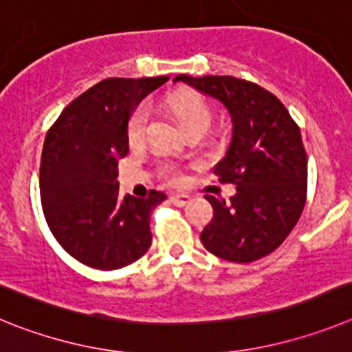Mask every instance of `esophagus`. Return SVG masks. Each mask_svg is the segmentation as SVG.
<instances>
[{
  "mask_svg": "<svg viewBox=\"0 0 352 352\" xmlns=\"http://www.w3.org/2000/svg\"><path fill=\"white\" fill-rule=\"evenodd\" d=\"M170 201L177 207H184L186 204L191 201V197H188V195H172V197H170Z\"/></svg>",
  "mask_w": 352,
  "mask_h": 352,
  "instance_id": "34e87169",
  "label": "esophagus"
}]
</instances>
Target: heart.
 <instances>
[{
  "label": "heart",
  "instance_id": "heart-1",
  "mask_svg": "<svg viewBox=\"0 0 352 352\" xmlns=\"http://www.w3.org/2000/svg\"><path fill=\"white\" fill-rule=\"evenodd\" d=\"M168 106L186 133L193 129L206 131L212 120V108L209 100L197 91H177L168 97ZM146 124H148V108L145 104H140L133 109L127 120V138L131 143L142 142ZM163 173L173 184H180L184 180V173L175 164H166L163 168Z\"/></svg>",
  "mask_w": 352,
  "mask_h": 352
}]
</instances>
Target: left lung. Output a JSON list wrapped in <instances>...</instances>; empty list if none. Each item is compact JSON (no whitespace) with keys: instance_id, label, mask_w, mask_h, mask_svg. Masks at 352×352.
Returning a JSON list of instances; mask_svg holds the SVG:
<instances>
[{"instance_id":"left-lung-1","label":"left lung","mask_w":352,"mask_h":352,"mask_svg":"<svg viewBox=\"0 0 352 352\" xmlns=\"http://www.w3.org/2000/svg\"><path fill=\"white\" fill-rule=\"evenodd\" d=\"M173 81L218 99L232 117L230 145L212 172L237 191L230 204L206 195L214 216L201 243L228 262L258 261L287 239L307 201V152L298 124L276 96L246 79L180 74Z\"/></svg>"}]
</instances>
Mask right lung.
<instances>
[{
  "instance_id": "1",
  "label": "right lung",
  "mask_w": 352,
  "mask_h": 352,
  "mask_svg": "<svg viewBox=\"0 0 352 352\" xmlns=\"http://www.w3.org/2000/svg\"><path fill=\"white\" fill-rule=\"evenodd\" d=\"M168 81L109 78L62 111L45 136L41 200L45 221L76 261L113 271L151 248V210L166 195H118V159L129 152L127 120L143 97Z\"/></svg>"
}]
</instances>
